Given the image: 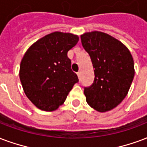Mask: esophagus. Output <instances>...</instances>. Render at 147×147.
Masks as SVG:
<instances>
[{"mask_svg":"<svg viewBox=\"0 0 147 147\" xmlns=\"http://www.w3.org/2000/svg\"><path fill=\"white\" fill-rule=\"evenodd\" d=\"M77 76L79 77V79H81V71H79V72H77Z\"/></svg>","mask_w":147,"mask_h":147,"instance_id":"obj_1","label":"esophagus"}]
</instances>
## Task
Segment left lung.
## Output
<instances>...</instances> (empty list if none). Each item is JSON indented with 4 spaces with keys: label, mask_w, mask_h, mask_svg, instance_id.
I'll list each match as a JSON object with an SVG mask.
<instances>
[{
    "label": "left lung",
    "mask_w": 147,
    "mask_h": 147,
    "mask_svg": "<svg viewBox=\"0 0 147 147\" xmlns=\"http://www.w3.org/2000/svg\"><path fill=\"white\" fill-rule=\"evenodd\" d=\"M85 51L94 68V81L84 94L90 107L99 112L114 109L125 97L135 75L134 61L123 43L105 32L81 35Z\"/></svg>",
    "instance_id": "obj_1"
}]
</instances>
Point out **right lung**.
I'll use <instances>...</instances> for the list:
<instances>
[{
    "label": "right lung",
    "instance_id": "1",
    "mask_svg": "<svg viewBox=\"0 0 147 147\" xmlns=\"http://www.w3.org/2000/svg\"><path fill=\"white\" fill-rule=\"evenodd\" d=\"M79 39L69 32H51L36 41L24 54L19 78L24 93L39 109L57 110L79 82L68 57Z\"/></svg>",
    "mask_w": 147,
    "mask_h": 147
}]
</instances>
